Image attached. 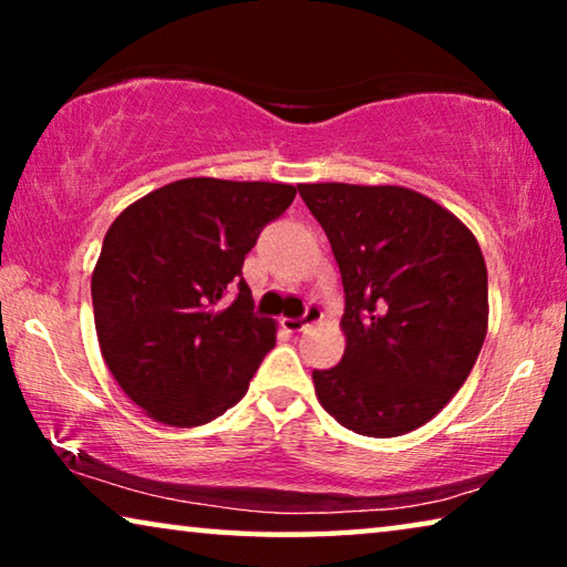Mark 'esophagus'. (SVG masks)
<instances>
[{"label": "esophagus", "instance_id": "obj_1", "mask_svg": "<svg viewBox=\"0 0 567 567\" xmlns=\"http://www.w3.org/2000/svg\"><path fill=\"white\" fill-rule=\"evenodd\" d=\"M320 320H322V309L317 307V305H309L307 312L301 315L299 320H289V317H286L284 328H289L291 332H301V330H307L309 324H315V322H320Z\"/></svg>", "mask_w": 567, "mask_h": 567}]
</instances>
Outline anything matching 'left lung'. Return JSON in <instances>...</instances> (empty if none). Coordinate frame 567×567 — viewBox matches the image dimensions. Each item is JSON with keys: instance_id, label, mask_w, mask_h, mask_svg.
<instances>
[{"instance_id": "8db88e82", "label": "left lung", "mask_w": 567, "mask_h": 567, "mask_svg": "<svg viewBox=\"0 0 567 567\" xmlns=\"http://www.w3.org/2000/svg\"><path fill=\"white\" fill-rule=\"evenodd\" d=\"M346 291V353L315 371L320 405L348 431L421 429L467 382L487 332V268L452 212L400 185H299Z\"/></svg>"}]
</instances>
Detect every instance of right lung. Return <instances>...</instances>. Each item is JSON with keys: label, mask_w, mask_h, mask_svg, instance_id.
Masks as SVG:
<instances>
[{"label": "right lung", "mask_w": 567, "mask_h": 567, "mask_svg": "<svg viewBox=\"0 0 567 567\" xmlns=\"http://www.w3.org/2000/svg\"><path fill=\"white\" fill-rule=\"evenodd\" d=\"M286 183L185 177L111 224L92 270L100 353L152 421L193 429L245 398L276 322L252 315L245 255L291 206ZM231 285L238 299L227 308Z\"/></svg>", "instance_id": "1"}]
</instances>
